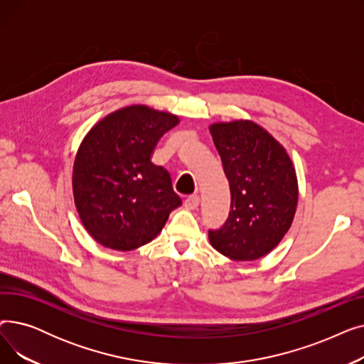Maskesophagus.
Listing matches in <instances>:
<instances>
[{"label": "esophagus", "mask_w": 364, "mask_h": 364, "mask_svg": "<svg viewBox=\"0 0 364 364\" xmlns=\"http://www.w3.org/2000/svg\"><path fill=\"white\" fill-rule=\"evenodd\" d=\"M184 206L187 209H196L199 206V196L193 195V196H188L186 200H184Z\"/></svg>", "instance_id": "esophagus-1"}]
</instances>
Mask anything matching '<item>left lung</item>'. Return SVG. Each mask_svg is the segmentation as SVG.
<instances>
[{
	"mask_svg": "<svg viewBox=\"0 0 364 364\" xmlns=\"http://www.w3.org/2000/svg\"><path fill=\"white\" fill-rule=\"evenodd\" d=\"M230 184V213L209 243L233 261L270 254L292 225L298 178L292 159L272 134L251 119L209 125Z\"/></svg>",
	"mask_w": 364,
	"mask_h": 364,
	"instance_id": "left-lung-1",
	"label": "left lung"
}]
</instances>
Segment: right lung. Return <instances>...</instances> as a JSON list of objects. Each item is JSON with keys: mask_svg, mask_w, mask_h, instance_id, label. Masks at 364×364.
<instances>
[{"mask_svg": "<svg viewBox=\"0 0 364 364\" xmlns=\"http://www.w3.org/2000/svg\"><path fill=\"white\" fill-rule=\"evenodd\" d=\"M178 122L174 113L131 105L85 134L73 162V200L87 233L102 246L137 250L181 206L169 172L151 162L161 137Z\"/></svg>", "mask_w": 364, "mask_h": 364, "instance_id": "1", "label": "right lung"}]
</instances>
